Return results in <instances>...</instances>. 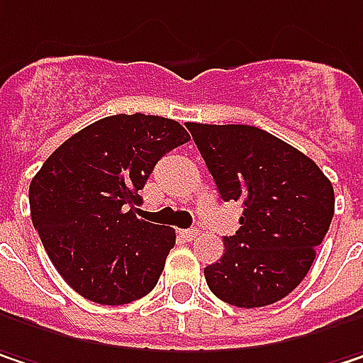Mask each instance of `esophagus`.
<instances>
[{
    "label": "esophagus",
    "mask_w": 363,
    "mask_h": 363,
    "mask_svg": "<svg viewBox=\"0 0 363 363\" xmlns=\"http://www.w3.org/2000/svg\"><path fill=\"white\" fill-rule=\"evenodd\" d=\"M182 239H186V241H193L195 237H197V233L193 230V228H186V230H181Z\"/></svg>",
    "instance_id": "obj_1"
}]
</instances>
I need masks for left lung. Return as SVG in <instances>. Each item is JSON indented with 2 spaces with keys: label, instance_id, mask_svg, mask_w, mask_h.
<instances>
[{
  "label": "left lung",
  "instance_id": "1",
  "mask_svg": "<svg viewBox=\"0 0 363 363\" xmlns=\"http://www.w3.org/2000/svg\"><path fill=\"white\" fill-rule=\"evenodd\" d=\"M218 193L243 210L224 255L203 274L218 299L264 308L312 268L335 214V191L306 153L247 124H186Z\"/></svg>",
  "mask_w": 363,
  "mask_h": 363
}]
</instances>
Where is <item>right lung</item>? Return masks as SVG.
<instances>
[{"label": "right lung", "instance_id": "right-lung-1", "mask_svg": "<svg viewBox=\"0 0 363 363\" xmlns=\"http://www.w3.org/2000/svg\"><path fill=\"white\" fill-rule=\"evenodd\" d=\"M189 141L177 120L116 114L72 135L28 186L33 226L51 264L101 306L145 297L174 247V228L137 218L157 160Z\"/></svg>", "mask_w": 363, "mask_h": 363}]
</instances>
